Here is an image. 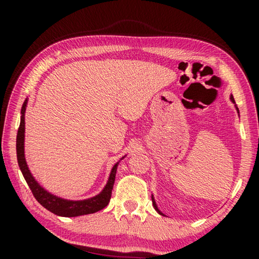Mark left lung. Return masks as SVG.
I'll use <instances>...</instances> for the list:
<instances>
[{
	"label": "left lung",
	"instance_id": "obj_1",
	"mask_svg": "<svg viewBox=\"0 0 259 259\" xmlns=\"http://www.w3.org/2000/svg\"><path fill=\"white\" fill-rule=\"evenodd\" d=\"M231 100L232 102H233L234 104H235V102H234V98H233V96H231ZM236 107V106H235ZM236 111H238V113H239V108L236 107ZM152 202H153V205H154V208H155V210L157 212H159L160 214H162V216H163V213H162L159 209H157V205H156V203H155V200H154V198H153V195H152Z\"/></svg>",
	"mask_w": 259,
	"mask_h": 259
}]
</instances>
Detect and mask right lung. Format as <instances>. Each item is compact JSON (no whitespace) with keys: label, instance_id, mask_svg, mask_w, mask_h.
Wrapping results in <instances>:
<instances>
[{"label":"right lung","instance_id":"1","mask_svg":"<svg viewBox=\"0 0 259 259\" xmlns=\"http://www.w3.org/2000/svg\"><path fill=\"white\" fill-rule=\"evenodd\" d=\"M26 106H27V99L25 100L21 107V116H20V124L18 129V134H17V160H18L19 168L23 172V176L25 178L26 183L28 184V186L32 191L34 198L37 200V202L41 205H43L46 209L49 211L54 212L57 216L61 217H76L82 216V214H89L97 212L99 210L104 209L108 204L109 200L112 196V190L114 182H115V175L117 169V163L114 164L112 168L111 175L107 181L106 186L104 187V190L99 193L98 195L94 196V198L85 199V200H78V201H72L61 199L51 194L48 191H46L40 184H38L33 175L30 174L27 163L25 160V150H24V142H25V112ZM123 159V157H122ZM121 159V160H122Z\"/></svg>","mask_w":259,"mask_h":259}]
</instances>
